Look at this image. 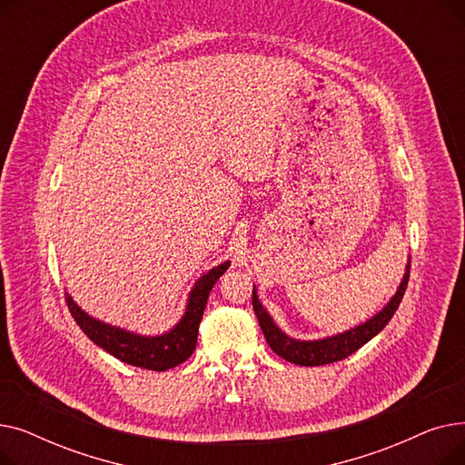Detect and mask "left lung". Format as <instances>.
Returning <instances> with one entry per match:
<instances>
[{
  "instance_id": "obj_1",
  "label": "left lung",
  "mask_w": 465,
  "mask_h": 465,
  "mask_svg": "<svg viewBox=\"0 0 465 465\" xmlns=\"http://www.w3.org/2000/svg\"><path fill=\"white\" fill-rule=\"evenodd\" d=\"M409 270H411V258L407 260V267L403 279L396 290V294L390 298V302L377 312L373 314L370 321H365L360 326H354L343 333H337L331 337L324 339H314V341H300L286 335L272 319V314L265 311V307L258 300V292L256 286L252 290V307L258 316L260 328L263 331V337L267 341V345L272 347L275 354L284 358L286 361H292L296 365H324L331 361L345 360L352 352H356L360 347H363L368 341H371L388 322L392 319L394 312L398 311L405 288L409 282Z\"/></svg>"
}]
</instances>
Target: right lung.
<instances>
[{
    "mask_svg": "<svg viewBox=\"0 0 465 465\" xmlns=\"http://www.w3.org/2000/svg\"><path fill=\"white\" fill-rule=\"evenodd\" d=\"M228 267L230 262L220 263L195 281L188 294L183 319L162 335H139L105 324L84 312L69 294H65V302L73 319L97 347H102L120 361L135 365V368L165 371L192 356L211 290Z\"/></svg>",
    "mask_w": 465,
    "mask_h": 465,
    "instance_id": "add662e5",
    "label": "right lung"
}]
</instances>
